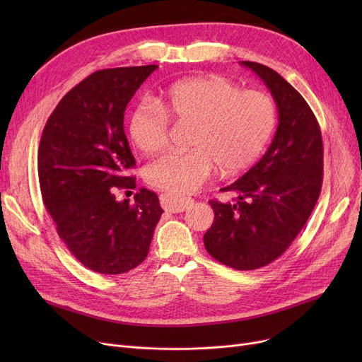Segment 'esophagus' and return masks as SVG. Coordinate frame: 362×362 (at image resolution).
Returning a JSON list of instances; mask_svg holds the SVG:
<instances>
[{
  "instance_id": "1",
  "label": "esophagus",
  "mask_w": 362,
  "mask_h": 362,
  "mask_svg": "<svg viewBox=\"0 0 362 362\" xmlns=\"http://www.w3.org/2000/svg\"><path fill=\"white\" fill-rule=\"evenodd\" d=\"M160 201L164 210L168 213H183L185 210H187V206L194 202L191 198L177 197L171 194H163L160 197Z\"/></svg>"
}]
</instances>
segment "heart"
I'll list each match as a JSON object with an SVG mask.
<instances>
[{"mask_svg":"<svg viewBox=\"0 0 362 362\" xmlns=\"http://www.w3.org/2000/svg\"><path fill=\"white\" fill-rule=\"evenodd\" d=\"M277 108L264 90H240L223 76L180 81L130 111V139L145 154L165 148L170 120L194 123L187 151L171 149L145 171L148 183L168 194L183 195L199 189L216 168L233 173L252 164L269 144Z\"/></svg>","mask_w":362,"mask_h":362,"instance_id":"b5f03b06","label":"heart"}]
</instances>
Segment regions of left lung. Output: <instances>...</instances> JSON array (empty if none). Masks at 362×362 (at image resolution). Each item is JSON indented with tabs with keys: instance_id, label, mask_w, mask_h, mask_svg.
Here are the masks:
<instances>
[{
	"instance_id": "obj_1",
	"label": "left lung",
	"mask_w": 362,
	"mask_h": 362,
	"mask_svg": "<svg viewBox=\"0 0 362 362\" xmlns=\"http://www.w3.org/2000/svg\"><path fill=\"white\" fill-rule=\"evenodd\" d=\"M273 95L279 126L267 152L239 180L223 187L233 202L211 199L214 221L204 245L235 270H257L277 259L310 218L322 185L320 124L302 95L273 69L240 62Z\"/></svg>"
}]
</instances>
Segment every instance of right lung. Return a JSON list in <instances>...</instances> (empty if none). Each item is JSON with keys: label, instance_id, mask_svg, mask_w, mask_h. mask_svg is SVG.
<instances>
[{"label": "right lung", "instance_id": "obj_1", "mask_svg": "<svg viewBox=\"0 0 362 362\" xmlns=\"http://www.w3.org/2000/svg\"><path fill=\"white\" fill-rule=\"evenodd\" d=\"M158 66L104 69L70 89L47 120L37 176L55 229L74 258L101 274H123L146 258L164 213L156 192L141 187L135 202L117 189H135L124 110ZM129 192V191H127Z\"/></svg>", "mask_w": 362, "mask_h": 362}]
</instances>
